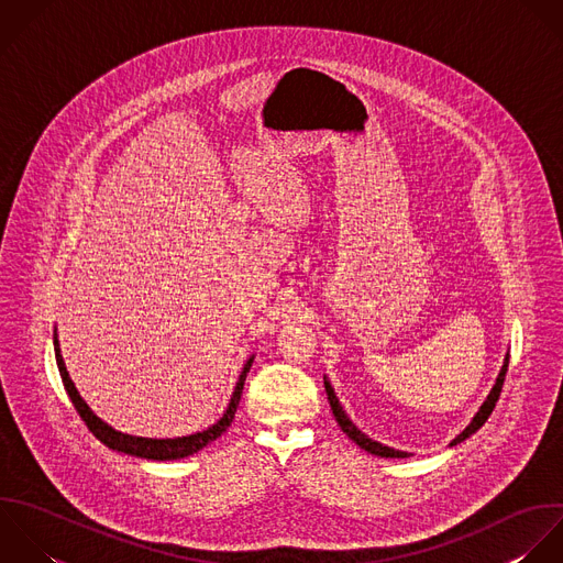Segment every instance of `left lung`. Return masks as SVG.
Listing matches in <instances>:
<instances>
[{
    "label": "left lung",
    "instance_id": "8db88e82",
    "mask_svg": "<svg viewBox=\"0 0 563 563\" xmlns=\"http://www.w3.org/2000/svg\"><path fill=\"white\" fill-rule=\"evenodd\" d=\"M507 371H509V357L505 360V366H503V371H500V375H498V379H496V386H494V390L489 393V397H487V401L483 404V408L478 410V415L474 417V421L452 441V445H456V443H461V441H465L467 437H472L476 430H481L483 426H485V421L489 419V415L494 412V408H496V404H498V399H500V393H503V386H505V377H507ZM324 388H327V397H329V404H331V410H333V417H335V421H338V426L342 428V432L353 441V443H357L362 450H366L368 454H375V456H382V459H406L408 454L406 452H399V450H393V448H386V445H382V443H377V441H373V439H368L366 434H362L353 423H351V419L344 415V410H342V406H340V401H338V397H335V393H333V388H331V384L329 382H324Z\"/></svg>",
    "mask_w": 563,
    "mask_h": 563
}]
</instances>
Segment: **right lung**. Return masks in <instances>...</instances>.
<instances>
[{
  "label": "right lung",
  "mask_w": 563,
  "mask_h": 563,
  "mask_svg": "<svg viewBox=\"0 0 563 563\" xmlns=\"http://www.w3.org/2000/svg\"><path fill=\"white\" fill-rule=\"evenodd\" d=\"M54 355H56V366H58V373H60V379H63V386L78 412V417L85 421L87 430L100 441L104 443L109 450H115V452H124L129 456H137V459H148V461H177V459H184V456H190V454H197L199 450H203L208 443H212L214 439H219L232 423L234 419V412H236V406L241 401V393H243V384H245V377L250 373V366H252V360L243 366V373L239 377V384L234 388V395L230 399V406L225 410V415L208 430L203 432H197V434H190V437H181V439H142V437H131V434H122L113 428H109L104 421H100L89 408L87 404L80 399L78 390L74 388L67 371H65V364H63V357H60V349H58V340H56V333H54Z\"/></svg>",
  "instance_id": "obj_1"
}]
</instances>
